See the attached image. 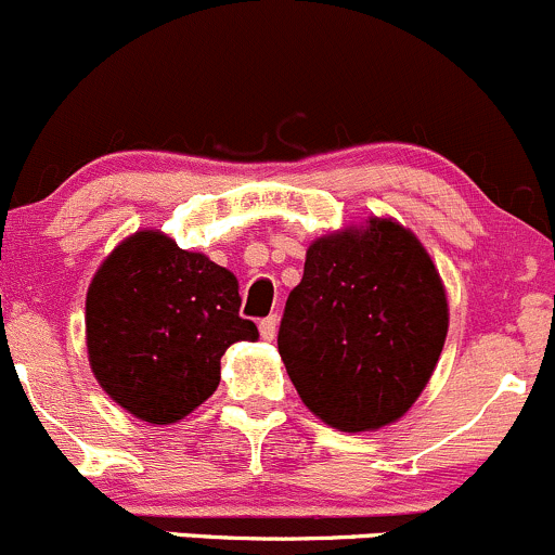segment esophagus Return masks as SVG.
Instances as JSON below:
<instances>
[{
  "mask_svg": "<svg viewBox=\"0 0 555 555\" xmlns=\"http://www.w3.org/2000/svg\"><path fill=\"white\" fill-rule=\"evenodd\" d=\"M276 330H279L276 313H271V317L260 319V337H262V340H273V337H276Z\"/></svg>",
  "mask_w": 555,
  "mask_h": 555,
  "instance_id": "1",
  "label": "esophagus"
}]
</instances>
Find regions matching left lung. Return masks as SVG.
I'll use <instances>...</instances> for the list:
<instances>
[{"label": "left lung", "mask_w": 555, "mask_h": 555, "mask_svg": "<svg viewBox=\"0 0 555 555\" xmlns=\"http://www.w3.org/2000/svg\"><path fill=\"white\" fill-rule=\"evenodd\" d=\"M447 295L423 244L390 220L308 247L279 326L302 404L337 430H375L415 404L447 337Z\"/></svg>", "instance_id": "8db88e82"}]
</instances>
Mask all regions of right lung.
Listing matches in <instances>:
<instances>
[{"label": "right lung", "mask_w": 555, "mask_h": 555, "mask_svg": "<svg viewBox=\"0 0 555 555\" xmlns=\"http://www.w3.org/2000/svg\"><path fill=\"white\" fill-rule=\"evenodd\" d=\"M238 306L231 271L140 231L111 253L87 293L92 372L135 417L175 423L215 393L225 348L258 337Z\"/></svg>", "instance_id": "1"}]
</instances>
